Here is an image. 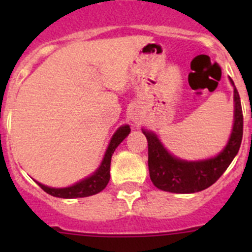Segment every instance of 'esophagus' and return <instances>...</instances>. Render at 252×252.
Here are the masks:
<instances>
[{"label": "esophagus", "mask_w": 252, "mask_h": 252, "mask_svg": "<svg viewBox=\"0 0 252 252\" xmlns=\"http://www.w3.org/2000/svg\"><path fill=\"white\" fill-rule=\"evenodd\" d=\"M131 119H133V121H138V118H136L135 114H131Z\"/></svg>", "instance_id": "obj_1"}]
</instances>
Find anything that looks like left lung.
Listing matches in <instances>:
<instances>
[{"label":"left lung","mask_w":252,"mask_h":252,"mask_svg":"<svg viewBox=\"0 0 252 252\" xmlns=\"http://www.w3.org/2000/svg\"><path fill=\"white\" fill-rule=\"evenodd\" d=\"M234 85L233 80L230 79ZM234 126L227 146L215 158L187 162L168 154L161 141L151 131H144L149 145V172L151 182L158 189L175 194H190L207 189L215 184L240 149L243 139V110L240 96L234 88Z\"/></svg>","instance_id":"1"}]
</instances>
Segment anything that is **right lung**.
<instances>
[{
  "label": "right lung",
  "mask_w": 252,
  "mask_h": 252,
  "mask_svg": "<svg viewBox=\"0 0 252 252\" xmlns=\"http://www.w3.org/2000/svg\"><path fill=\"white\" fill-rule=\"evenodd\" d=\"M130 133L129 126H123L114 133L113 138L108 145V149L106 151L103 161L101 163L100 168L95 172L91 177L81 180L75 185H72L69 188H63V189H55V188H48L42 185L41 183H37L39 187L47 194L52 195L56 197H62V199H74V197H86L95 195L97 192L102 191L106 188V185L110 182V167H111V158L113 155L114 150L117 149L119 144L128 136Z\"/></svg>",
  "instance_id": "1"
}]
</instances>
